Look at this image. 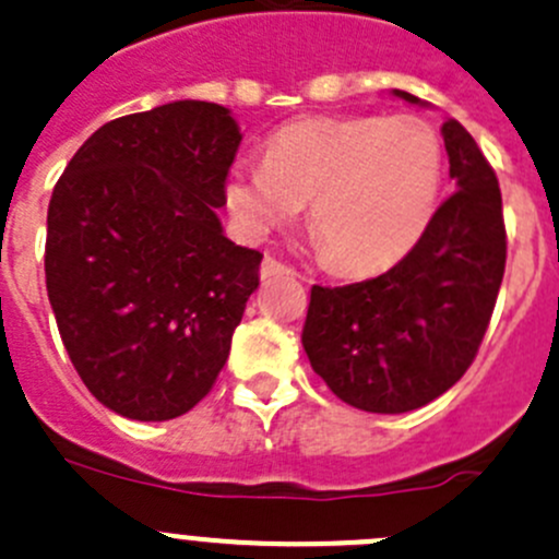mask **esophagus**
I'll list each match as a JSON object with an SVG mask.
<instances>
[{
  "label": "esophagus",
  "mask_w": 559,
  "mask_h": 559,
  "mask_svg": "<svg viewBox=\"0 0 559 559\" xmlns=\"http://www.w3.org/2000/svg\"><path fill=\"white\" fill-rule=\"evenodd\" d=\"M277 274H293V269L287 266V263H282L280 258H274V255L263 258V263H261V277L269 280V277H277Z\"/></svg>",
  "instance_id": "esophagus-1"
}]
</instances>
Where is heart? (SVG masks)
I'll return each mask as SVG.
<instances>
[{
    "label": "heart",
    "instance_id": "heart-1",
    "mask_svg": "<svg viewBox=\"0 0 559 559\" xmlns=\"http://www.w3.org/2000/svg\"><path fill=\"white\" fill-rule=\"evenodd\" d=\"M443 181V143L418 116L304 119L266 143L263 165H236L234 217L266 234L301 212L325 261L369 274L400 261L427 230Z\"/></svg>",
    "mask_w": 559,
    "mask_h": 559
}]
</instances>
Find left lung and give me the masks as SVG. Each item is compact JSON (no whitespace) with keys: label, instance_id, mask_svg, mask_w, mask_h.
<instances>
[{"label":"left lung","instance_id":"8db88e82","mask_svg":"<svg viewBox=\"0 0 559 559\" xmlns=\"http://www.w3.org/2000/svg\"><path fill=\"white\" fill-rule=\"evenodd\" d=\"M443 141L456 192L416 247L374 280L312 285L301 345L325 385L358 411L407 413L445 394L473 364L500 293L506 225L497 176L456 119L443 121Z\"/></svg>","mask_w":559,"mask_h":559}]
</instances>
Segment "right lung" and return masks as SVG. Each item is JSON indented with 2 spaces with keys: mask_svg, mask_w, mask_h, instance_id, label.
Returning <instances> with one entry per match:
<instances>
[{
  "mask_svg": "<svg viewBox=\"0 0 559 559\" xmlns=\"http://www.w3.org/2000/svg\"><path fill=\"white\" fill-rule=\"evenodd\" d=\"M239 143L228 108L176 99L99 127L53 187L48 301L75 372L119 416H185L228 361L263 261L217 217Z\"/></svg>",
  "mask_w": 559,
  "mask_h": 559,
  "instance_id": "obj_1",
  "label": "right lung"
}]
</instances>
